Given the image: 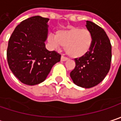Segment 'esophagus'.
Segmentation results:
<instances>
[{
    "mask_svg": "<svg viewBox=\"0 0 121 121\" xmlns=\"http://www.w3.org/2000/svg\"><path fill=\"white\" fill-rule=\"evenodd\" d=\"M68 60L66 57H64V56H61V61H66Z\"/></svg>",
    "mask_w": 121,
    "mask_h": 121,
    "instance_id": "34e87169",
    "label": "esophagus"
}]
</instances>
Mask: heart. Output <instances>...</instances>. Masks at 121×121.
<instances>
[{"label": "heart", "instance_id": "b5f03b06", "mask_svg": "<svg viewBox=\"0 0 121 121\" xmlns=\"http://www.w3.org/2000/svg\"><path fill=\"white\" fill-rule=\"evenodd\" d=\"M48 41L54 48L64 47L67 55L78 59L89 53L93 45L91 32L80 27H71L56 32L55 35H49Z\"/></svg>", "mask_w": 121, "mask_h": 121}]
</instances>
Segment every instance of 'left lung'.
<instances>
[{
	"label": "left lung",
	"mask_w": 121,
	"mask_h": 121,
	"mask_svg": "<svg viewBox=\"0 0 121 121\" xmlns=\"http://www.w3.org/2000/svg\"><path fill=\"white\" fill-rule=\"evenodd\" d=\"M86 27L92 35L93 45L88 54L75 59V67L70 76L76 85L89 89L101 82L109 71L112 46L103 28L89 21Z\"/></svg>",
	"instance_id": "left-lung-1"
}]
</instances>
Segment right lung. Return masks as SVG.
Masks as SVG:
<instances>
[{
    "instance_id": "1",
    "label": "right lung",
    "mask_w": 121,
    "mask_h": 121,
    "mask_svg": "<svg viewBox=\"0 0 121 121\" xmlns=\"http://www.w3.org/2000/svg\"><path fill=\"white\" fill-rule=\"evenodd\" d=\"M47 18L35 16L23 21L12 32L7 50L10 70L22 83L35 85L43 82L61 55L46 48Z\"/></svg>"
}]
</instances>
